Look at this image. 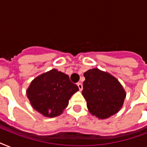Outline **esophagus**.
I'll return each instance as SVG.
<instances>
[{"instance_id": "esophagus-1", "label": "esophagus", "mask_w": 147, "mask_h": 147, "mask_svg": "<svg viewBox=\"0 0 147 147\" xmlns=\"http://www.w3.org/2000/svg\"><path fill=\"white\" fill-rule=\"evenodd\" d=\"M77 85H78V88H79V90H80V91H82V89H83L82 84L81 82H78V84H77Z\"/></svg>"}]
</instances>
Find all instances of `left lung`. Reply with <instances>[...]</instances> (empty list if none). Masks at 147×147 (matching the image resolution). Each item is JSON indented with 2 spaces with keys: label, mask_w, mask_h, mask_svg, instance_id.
<instances>
[{
  "label": "left lung",
  "mask_w": 147,
  "mask_h": 147,
  "mask_svg": "<svg viewBox=\"0 0 147 147\" xmlns=\"http://www.w3.org/2000/svg\"><path fill=\"white\" fill-rule=\"evenodd\" d=\"M84 76L82 95L90 113L102 120L117 114L126 98V92L120 82L97 68L85 71Z\"/></svg>",
  "instance_id": "1"
}]
</instances>
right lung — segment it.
I'll return each instance as SVG.
<instances>
[{
    "label": "right lung",
    "mask_w": 147,
    "mask_h": 147,
    "mask_svg": "<svg viewBox=\"0 0 147 147\" xmlns=\"http://www.w3.org/2000/svg\"><path fill=\"white\" fill-rule=\"evenodd\" d=\"M79 90L69 76L53 69L35 78L26 90L31 106L47 117L59 116L69 100Z\"/></svg>",
    "instance_id": "obj_1"
}]
</instances>
